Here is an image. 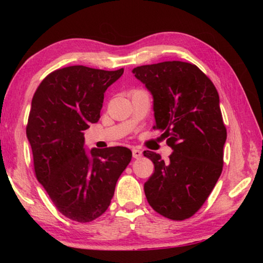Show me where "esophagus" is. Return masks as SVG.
<instances>
[{"label":"esophagus","mask_w":263,"mask_h":263,"mask_svg":"<svg viewBox=\"0 0 263 263\" xmlns=\"http://www.w3.org/2000/svg\"><path fill=\"white\" fill-rule=\"evenodd\" d=\"M132 155L135 159H139L142 157V152L138 148H132Z\"/></svg>","instance_id":"esophagus-1"}]
</instances>
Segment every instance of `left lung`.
<instances>
[{
	"label": "left lung",
	"instance_id": "obj_1",
	"mask_svg": "<svg viewBox=\"0 0 263 263\" xmlns=\"http://www.w3.org/2000/svg\"><path fill=\"white\" fill-rule=\"evenodd\" d=\"M152 92L154 127L163 131L173 148L169 161L144 151L154 163L145 182L146 198L154 211L172 220L194 216L221 174L226 127L215 84L197 66L163 61L132 70Z\"/></svg>",
	"mask_w": 263,
	"mask_h": 263
}]
</instances>
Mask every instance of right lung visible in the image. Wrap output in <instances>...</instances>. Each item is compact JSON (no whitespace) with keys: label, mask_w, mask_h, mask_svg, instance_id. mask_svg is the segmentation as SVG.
Instances as JSON below:
<instances>
[{"label":"right lung","mask_w":263,"mask_h":263,"mask_svg":"<svg viewBox=\"0 0 263 263\" xmlns=\"http://www.w3.org/2000/svg\"><path fill=\"white\" fill-rule=\"evenodd\" d=\"M124 69L103 70L69 66L47 75L35 90L26 136L34 174L54 206L74 221L103 215L116 183L132 158L126 147L83 148V132L97 123L104 92Z\"/></svg>","instance_id":"obj_1"}]
</instances>
